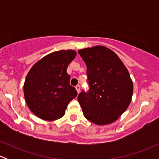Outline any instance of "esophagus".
Returning <instances> with one entry per match:
<instances>
[{
  "mask_svg": "<svg viewBox=\"0 0 159 159\" xmlns=\"http://www.w3.org/2000/svg\"><path fill=\"white\" fill-rule=\"evenodd\" d=\"M75 89L77 90V92L79 93L80 92V90H81V86L80 85H77L76 87H75Z\"/></svg>",
  "mask_w": 159,
  "mask_h": 159,
  "instance_id": "esophagus-1",
  "label": "esophagus"
}]
</instances>
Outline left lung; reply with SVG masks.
I'll list each match as a JSON object with an SVG mask.
<instances>
[{
    "instance_id": "1",
    "label": "left lung",
    "mask_w": 159,
    "mask_h": 159,
    "mask_svg": "<svg viewBox=\"0 0 159 159\" xmlns=\"http://www.w3.org/2000/svg\"><path fill=\"white\" fill-rule=\"evenodd\" d=\"M87 67L88 91L78 101L84 117L96 125L114 122L129 107L133 84L127 68L111 50L104 46L78 51Z\"/></svg>"
}]
</instances>
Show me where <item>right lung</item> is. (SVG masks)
Masks as SVG:
<instances>
[{"label":"right lung","instance_id":"right-lung-1","mask_svg":"<svg viewBox=\"0 0 159 159\" xmlns=\"http://www.w3.org/2000/svg\"><path fill=\"white\" fill-rule=\"evenodd\" d=\"M76 56L73 50L55 51L37 62L25 79L24 94L30 110L46 121L61 118L68 103L77 96L67 73L68 64Z\"/></svg>","mask_w":159,"mask_h":159}]
</instances>
